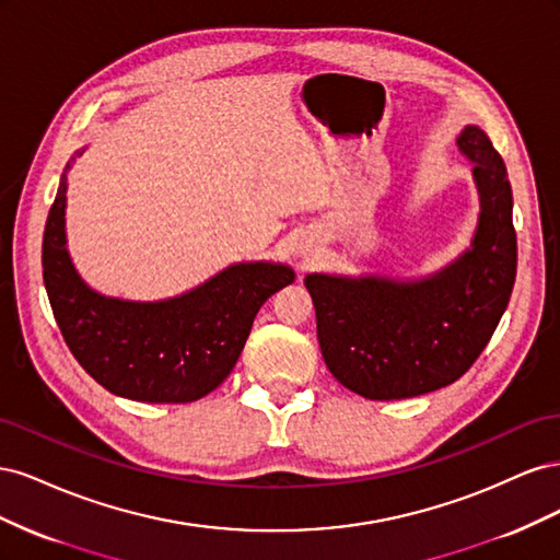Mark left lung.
I'll list each match as a JSON object with an SVG mask.
<instances>
[{
    "instance_id": "obj_1",
    "label": "left lung",
    "mask_w": 560,
    "mask_h": 560,
    "mask_svg": "<svg viewBox=\"0 0 560 560\" xmlns=\"http://www.w3.org/2000/svg\"><path fill=\"white\" fill-rule=\"evenodd\" d=\"M457 147L474 163L479 229L460 259L418 282L313 273L317 341L331 376L366 399H406L460 378L477 362L516 280L512 186L488 135L467 126Z\"/></svg>"
}]
</instances>
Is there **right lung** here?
I'll return each instance as SVG.
<instances>
[{
  "label": "right lung",
  "instance_id": "right-lung-1",
  "mask_svg": "<svg viewBox=\"0 0 560 560\" xmlns=\"http://www.w3.org/2000/svg\"><path fill=\"white\" fill-rule=\"evenodd\" d=\"M62 175L48 210L42 266L60 334L109 393L149 404L206 397L238 362L264 301L294 282L282 264H235L194 292L156 303L107 299L86 287L65 247Z\"/></svg>",
  "mask_w": 560,
  "mask_h": 560
}]
</instances>
